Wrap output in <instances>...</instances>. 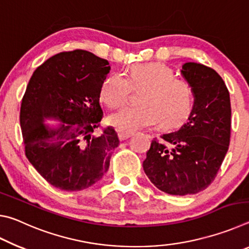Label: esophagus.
<instances>
[{
  "instance_id": "34e87169",
  "label": "esophagus",
  "mask_w": 249,
  "mask_h": 249,
  "mask_svg": "<svg viewBox=\"0 0 249 249\" xmlns=\"http://www.w3.org/2000/svg\"><path fill=\"white\" fill-rule=\"evenodd\" d=\"M130 136H132V133L121 132V133L119 134V138H120V141H125V140H127V138H129Z\"/></svg>"
}]
</instances>
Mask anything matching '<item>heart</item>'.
Wrapping results in <instances>:
<instances>
[{
	"mask_svg": "<svg viewBox=\"0 0 249 249\" xmlns=\"http://www.w3.org/2000/svg\"><path fill=\"white\" fill-rule=\"evenodd\" d=\"M130 85L141 92L140 107H126L107 117L108 124L125 133L147 127L159 121L162 127H172L189 115L193 103L189 84L178 78L169 67L160 62L134 65L128 78L114 73L104 80L100 89V99L111 108L125 103Z\"/></svg>",
	"mask_w": 249,
	"mask_h": 249,
	"instance_id": "obj_1",
	"label": "heart"
}]
</instances>
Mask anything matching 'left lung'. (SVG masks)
I'll list each match as a JSON object with an SVG mask.
<instances>
[{
  "label": "left lung",
  "instance_id": "obj_1",
  "mask_svg": "<svg viewBox=\"0 0 249 249\" xmlns=\"http://www.w3.org/2000/svg\"><path fill=\"white\" fill-rule=\"evenodd\" d=\"M181 73L195 95L188 121L177 130L151 142L142 162L148 179L159 190L187 196L212 183L229 150L231 100L215 70L185 62Z\"/></svg>",
  "mask_w": 249,
  "mask_h": 249
}]
</instances>
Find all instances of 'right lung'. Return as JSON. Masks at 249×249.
Wrapping results in <instances>:
<instances>
[{"label":"right lung","instance_id":"1","mask_svg":"<svg viewBox=\"0 0 249 249\" xmlns=\"http://www.w3.org/2000/svg\"><path fill=\"white\" fill-rule=\"evenodd\" d=\"M109 70L107 60L78 49L50 57L29 80L20 107L25 154L54 188L83 190L108 170L119 136L113 127L93 132L103 117L100 89Z\"/></svg>","mask_w":249,"mask_h":249}]
</instances>
